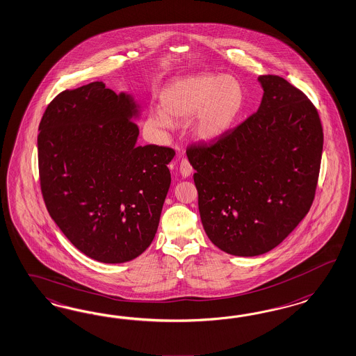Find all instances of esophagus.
Listing matches in <instances>:
<instances>
[{
  "mask_svg": "<svg viewBox=\"0 0 356 356\" xmlns=\"http://www.w3.org/2000/svg\"><path fill=\"white\" fill-rule=\"evenodd\" d=\"M179 172L182 174L183 177H190L193 173V166L188 163L187 159H182L181 163H179Z\"/></svg>",
  "mask_w": 356,
  "mask_h": 356,
  "instance_id": "34e87169",
  "label": "esophagus"
}]
</instances>
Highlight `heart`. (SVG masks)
Instances as JSON below:
<instances>
[{
    "instance_id": "1",
    "label": "heart",
    "mask_w": 356,
    "mask_h": 356,
    "mask_svg": "<svg viewBox=\"0 0 356 356\" xmlns=\"http://www.w3.org/2000/svg\"><path fill=\"white\" fill-rule=\"evenodd\" d=\"M243 106V87L235 78L202 72L170 81L160 95V109H153L148 121L169 130L193 120V135L214 142L230 131Z\"/></svg>"
}]
</instances>
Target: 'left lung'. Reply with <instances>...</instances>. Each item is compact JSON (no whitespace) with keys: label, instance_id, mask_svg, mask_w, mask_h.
Returning a JSON list of instances; mask_svg holds the SVG:
<instances>
[{"label":"left lung","instance_id":"8db88e82","mask_svg":"<svg viewBox=\"0 0 356 356\" xmlns=\"http://www.w3.org/2000/svg\"><path fill=\"white\" fill-rule=\"evenodd\" d=\"M264 95L217 142L187 147L199 212L214 245L235 256L273 250L315 199L324 134L315 105L278 75H260Z\"/></svg>","mask_w":356,"mask_h":356}]
</instances>
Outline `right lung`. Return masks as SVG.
<instances>
[{
	"label": "right lung",
	"mask_w": 356,
	"mask_h": 356,
	"mask_svg": "<svg viewBox=\"0 0 356 356\" xmlns=\"http://www.w3.org/2000/svg\"><path fill=\"white\" fill-rule=\"evenodd\" d=\"M136 105L92 81L58 93L39 124L42 199L81 252L118 264L142 254L170 187L173 148L136 145Z\"/></svg>",
	"instance_id": "add662e5"
}]
</instances>
